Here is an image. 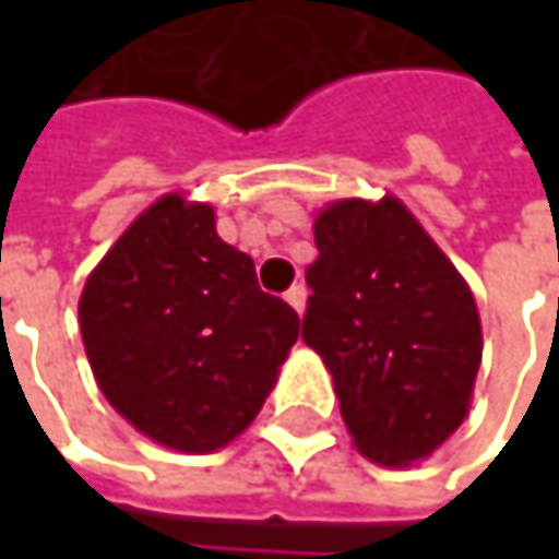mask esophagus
Here are the masks:
<instances>
[{
    "label": "esophagus",
    "mask_w": 559,
    "mask_h": 559,
    "mask_svg": "<svg viewBox=\"0 0 559 559\" xmlns=\"http://www.w3.org/2000/svg\"><path fill=\"white\" fill-rule=\"evenodd\" d=\"M284 300L297 310V313H304V304H307V287L304 284H294L287 294H284Z\"/></svg>",
    "instance_id": "esophagus-1"
}]
</instances>
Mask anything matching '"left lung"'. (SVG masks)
Here are the masks:
<instances>
[{"mask_svg":"<svg viewBox=\"0 0 559 559\" xmlns=\"http://www.w3.org/2000/svg\"><path fill=\"white\" fill-rule=\"evenodd\" d=\"M313 239L300 336L333 376L353 443L385 466L430 456L463 424L479 372L473 290L391 197L333 203Z\"/></svg>","mask_w":559,"mask_h":559,"instance_id":"8db88e82","label":"left lung"}]
</instances>
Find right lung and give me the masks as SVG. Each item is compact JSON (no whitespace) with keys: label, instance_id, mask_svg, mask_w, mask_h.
I'll return each mask as SVG.
<instances>
[{"label":"right lung","instance_id":"1","mask_svg":"<svg viewBox=\"0 0 559 559\" xmlns=\"http://www.w3.org/2000/svg\"><path fill=\"white\" fill-rule=\"evenodd\" d=\"M300 320L216 236L213 206L162 197L86 278L80 333L106 401L145 437L210 453L239 437Z\"/></svg>","mask_w":559,"mask_h":559}]
</instances>
